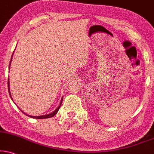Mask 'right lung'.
<instances>
[{"label":"right lung","instance_id":"add662e5","mask_svg":"<svg viewBox=\"0 0 154 154\" xmlns=\"http://www.w3.org/2000/svg\"><path fill=\"white\" fill-rule=\"evenodd\" d=\"M13 53L12 54V57H13ZM12 57H11V62H10V65H9V69H10V65H11V61H12ZM8 91H9V94H10V97H11V98L12 99V97H11V91H10L9 79H8ZM63 98H62V100H61V102H60V105H59V106H58V107H57V109H56L54 110L53 112L50 113V114H46V115H43V116H31V115H28V114H25V112H23L22 110H20V111H21V112H22L23 113H24V114H25V115H28V116H30V117H31V118H34V119H48V118H50V117H52V116H54V115H55L56 114H57V112H58V110H59V109H60V106H61V104H62V102H63ZM12 100H13V99H12Z\"/></svg>","mask_w":154,"mask_h":154}]
</instances>
